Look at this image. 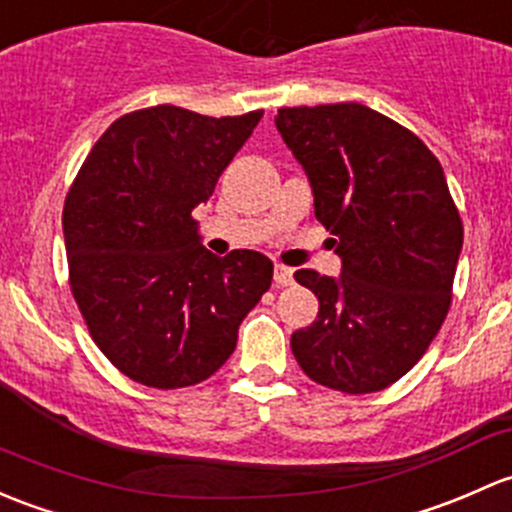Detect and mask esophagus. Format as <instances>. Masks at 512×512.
I'll list each match as a JSON object with an SVG mask.
<instances>
[{"instance_id":"1","label":"esophagus","mask_w":512,"mask_h":512,"mask_svg":"<svg viewBox=\"0 0 512 512\" xmlns=\"http://www.w3.org/2000/svg\"><path fill=\"white\" fill-rule=\"evenodd\" d=\"M292 282H294V270H289V267L284 265H274V284H277V287H289Z\"/></svg>"}]
</instances>
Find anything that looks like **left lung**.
Returning <instances> with one entry per match:
<instances>
[{"mask_svg":"<svg viewBox=\"0 0 512 512\" xmlns=\"http://www.w3.org/2000/svg\"><path fill=\"white\" fill-rule=\"evenodd\" d=\"M274 122L343 260L338 279L294 272L319 299L314 324L292 333L294 358L331 390H385L449 314L464 225L444 169L417 134L360 102L282 107Z\"/></svg>","mask_w":512,"mask_h":512,"instance_id":"obj_1","label":"left lung"}]
</instances>
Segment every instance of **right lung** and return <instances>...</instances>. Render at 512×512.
I'll list each match as a JSON object with an SVG mask.
<instances>
[{
    "instance_id": "right-lung-1",
    "label": "right lung",
    "mask_w": 512,
    "mask_h": 512,
    "mask_svg": "<svg viewBox=\"0 0 512 512\" xmlns=\"http://www.w3.org/2000/svg\"><path fill=\"white\" fill-rule=\"evenodd\" d=\"M260 117L174 105L127 112L73 179L63 206L73 299L105 358L134 383L176 390L211 378L270 289L265 255L215 257L193 218Z\"/></svg>"
}]
</instances>
